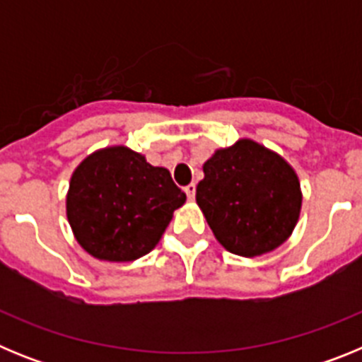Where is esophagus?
<instances>
[{"label":"esophagus","instance_id":"34e87169","mask_svg":"<svg viewBox=\"0 0 362 362\" xmlns=\"http://www.w3.org/2000/svg\"><path fill=\"white\" fill-rule=\"evenodd\" d=\"M185 192H187L188 199H190V201H194V197H196V185H194V183H190V185H188L187 188H185Z\"/></svg>","mask_w":362,"mask_h":362}]
</instances>
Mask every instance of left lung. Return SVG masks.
<instances>
[{
  "label": "left lung",
  "mask_w": 362,
  "mask_h": 362,
  "mask_svg": "<svg viewBox=\"0 0 362 362\" xmlns=\"http://www.w3.org/2000/svg\"><path fill=\"white\" fill-rule=\"evenodd\" d=\"M203 172L196 201L226 250L257 257L292 235L303 194L297 174L279 153L239 139L216 150Z\"/></svg>",
  "instance_id": "obj_1"
}]
</instances>
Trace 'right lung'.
I'll return each mask as SVG.
<instances>
[{
    "instance_id": "1",
    "label": "right lung",
    "mask_w": 362,
    "mask_h": 362,
    "mask_svg": "<svg viewBox=\"0 0 362 362\" xmlns=\"http://www.w3.org/2000/svg\"><path fill=\"white\" fill-rule=\"evenodd\" d=\"M187 201L170 172L127 146H108L83 159L70 177L66 217L85 252L129 263L161 239L172 214Z\"/></svg>"
}]
</instances>
